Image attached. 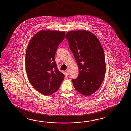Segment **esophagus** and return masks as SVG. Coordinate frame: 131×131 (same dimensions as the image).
<instances>
[{
  "label": "esophagus",
  "mask_w": 131,
  "mask_h": 131,
  "mask_svg": "<svg viewBox=\"0 0 131 131\" xmlns=\"http://www.w3.org/2000/svg\"><path fill=\"white\" fill-rule=\"evenodd\" d=\"M66 72H67V74L68 75L69 74V70H67V71H66Z\"/></svg>",
  "instance_id": "obj_1"
}]
</instances>
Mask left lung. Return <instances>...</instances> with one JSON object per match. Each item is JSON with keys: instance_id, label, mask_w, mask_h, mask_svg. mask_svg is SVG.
Returning a JSON list of instances; mask_svg holds the SVG:
<instances>
[{"instance_id": "obj_1", "label": "left lung", "mask_w": 131, "mask_h": 131, "mask_svg": "<svg viewBox=\"0 0 131 131\" xmlns=\"http://www.w3.org/2000/svg\"><path fill=\"white\" fill-rule=\"evenodd\" d=\"M66 37L79 69L78 76L72 79L74 87L81 94L90 95L104 79L106 65L103 47L97 37L88 31H69Z\"/></svg>"}]
</instances>
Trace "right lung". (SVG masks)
<instances>
[{
    "mask_svg": "<svg viewBox=\"0 0 131 131\" xmlns=\"http://www.w3.org/2000/svg\"><path fill=\"white\" fill-rule=\"evenodd\" d=\"M65 34V32L42 30L32 37L27 47L25 64L28 80L45 95L57 91L64 78L57 68L54 56Z\"/></svg>",
    "mask_w": 131,
    "mask_h": 131,
    "instance_id": "obj_1",
    "label": "right lung"
}]
</instances>
